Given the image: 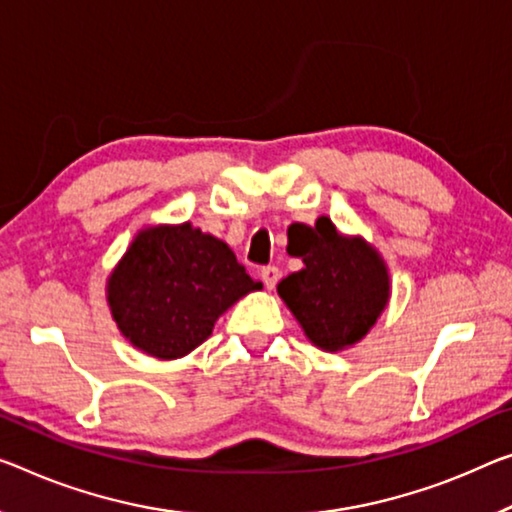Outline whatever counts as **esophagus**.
<instances>
[{"mask_svg":"<svg viewBox=\"0 0 512 512\" xmlns=\"http://www.w3.org/2000/svg\"><path fill=\"white\" fill-rule=\"evenodd\" d=\"M279 277H281V272H279V267L277 265H267V267H263L261 270V279H263V283L267 288H274L277 286V281H279Z\"/></svg>","mask_w":512,"mask_h":512,"instance_id":"obj_1","label":"esophagus"}]
</instances>
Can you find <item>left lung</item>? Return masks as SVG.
<instances>
[{
	"mask_svg": "<svg viewBox=\"0 0 512 512\" xmlns=\"http://www.w3.org/2000/svg\"><path fill=\"white\" fill-rule=\"evenodd\" d=\"M309 231L304 267L288 274L277 293L316 348L343 352L366 338L387 309L389 267L371 242L341 233L325 215Z\"/></svg>",
	"mask_w": 512,
	"mask_h": 512,
	"instance_id": "8db88e82",
	"label": "left lung"
}]
</instances>
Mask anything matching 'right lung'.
Masks as SVG:
<instances>
[{
  "label": "right lung",
  "instance_id": "right-lung-1",
  "mask_svg": "<svg viewBox=\"0 0 512 512\" xmlns=\"http://www.w3.org/2000/svg\"><path fill=\"white\" fill-rule=\"evenodd\" d=\"M261 288L224 240L183 222L144 226L109 272L105 297L132 348L171 361L199 348L222 313Z\"/></svg>",
  "mask_w": 512,
  "mask_h": 512
}]
</instances>
